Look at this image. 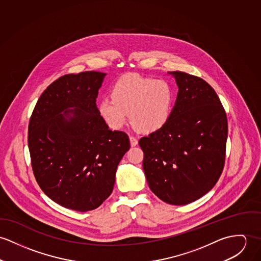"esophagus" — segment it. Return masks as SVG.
Masks as SVG:
<instances>
[{
  "mask_svg": "<svg viewBox=\"0 0 261 261\" xmlns=\"http://www.w3.org/2000/svg\"><path fill=\"white\" fill-rule=\"evenodd\" d=\"M130 144H131V146H136L138 144V139L133 135L130 136Z\"/></svg>",
  "mask_w": 261,
  "mask_h": 261,
  "instance_id": "1",
  "label": "esophagus"
}]
</instances>
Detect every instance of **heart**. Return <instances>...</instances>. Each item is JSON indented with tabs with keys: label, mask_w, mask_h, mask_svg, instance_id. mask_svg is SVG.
Returning a JSON list of instances; mask_svg holds the SVG:
<instances>
[{
	"label": "heart",
	"mask_w": 261,
	"mask_h": 261,
	"mask_svg": "<svg viewBox=\"0 0 261 261\" xmlns=\"http://www.w3.org/2000/svg\"><path fill=\"white\" fill-rule=\"evenodd\" d=\"M175 101L174 88L166 80L139 75H125L97 104L98 113L112 129L121 128L128 119L142 132L161 129L170 119Z\"/></svg>",
	"instance_id": "1"
}]
</instances>
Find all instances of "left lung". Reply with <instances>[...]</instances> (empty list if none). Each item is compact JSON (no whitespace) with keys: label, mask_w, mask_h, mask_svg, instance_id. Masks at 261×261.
I'll return each mask as SVG.
<instances>
[{"label":"left lung","mask_w":261,"mask_h":261,"mask_svg":"<svg viewBox=\"0 0 261 261\" xmlns=\"http://www.w3.org/2000/svg\"><path fill=\"white\" fill-rule=\"evenodd\" d=\"M169 74L178 86L171 117L139 145L152 192L164 202L185 205L202 197L218 181L228 124L216 92L206 81L180 71Z\"/></svg>","instance_id":"1"}]
</instances>
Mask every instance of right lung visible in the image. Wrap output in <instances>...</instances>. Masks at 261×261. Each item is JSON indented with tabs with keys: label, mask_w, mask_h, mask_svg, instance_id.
<instances>
[{
	"label": "right lung",
	"mask_w": 261,
	"mask_h": 261,
	"mask_svg": "<svg viewBox=\"0 0 261 261\" xmlns=\"http://www.w3.org/2000/svg\"><path fill=\"white\" fill-rule=\"evenodd\" d=\"M105 76L87 71L60 77L42 93L30 118L28 145L39 186L53 201L81 212L110 196L117 166L130 148L128 135L110 130L98 113Z\"/></svg>",
	"instance_id": "add662e5"
}]
</instances>
